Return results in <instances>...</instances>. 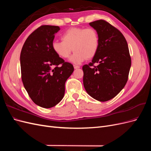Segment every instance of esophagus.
I'll list each match as a JSON object with an SVG mask.
<instances>
[{"instance_id": "obj_1", "label": "esophagus", "mask_w": 151, "mask_h": 151, "mask_svg": "<svg viewBox=\"0 0 151 151\" xmlns=\"http://www.w3.org/2000/svg\"><path fill=\"white\" fill-rule=\"evenodd\" d=\"M74 67L75 69H77V68H79L80 66H79V65H74Z\"/></svg>"}]
</instances>
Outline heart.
<instances>
[{"instance_id": "b5f03b06", "label": "heart", "mask_w": 151, "mask_h": 151, "mask_svg": "<svg viewBox=\"0 0 151 151\" xmlns=\"http://www.w3.org/2000/svg\"><path fill=\"white\" fill-rule=\"evenodd\" d=\"M62 41L55 40L52 48L57 55L67 58L74 51L69 60L80 64L87 58H93L99 47V38L96 30L92 28H71L62 35Z\"/></svg>"}]
</instances>
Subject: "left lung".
<instances>
[{"mask_svg": "<svg viewBox=\"0 0 151 151\" xmlns=\"http://www.w3.org/2000/svg\"><path fill=\"white\" fill-rule=\"evenodd\" d=\"M96 30L99 47L92 62L83 67L86 92L99 101L115 97L124 88L131 67L128 44L121 32L104 20L91 22ZM98 63L99 65L94 66Z\"/></svg>", "mask_w": 151, "mask_h": 151, "instance_id": "obj_1", "label": "left lung"}]
</instances>
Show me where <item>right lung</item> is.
<instances>
[{
    "label": "right lung",
    "instance_id": "add662e5",
    "mask_svg": "<svg viewBox=\"0 0 151 151\" xmlns=\"http://www.w3.org/2000/svg\"><path fill=\"white\" fill-rule=\"evenodd\" d=\"M57 26L43 25L26 39L20 55L21 78L36 104L45 108L57 105L65 94V83L74 71L71 63L58 57L52 48Z\"/></svg>",
    "mask_w": 151,
    "mask_h": 151
}]
</instances>
